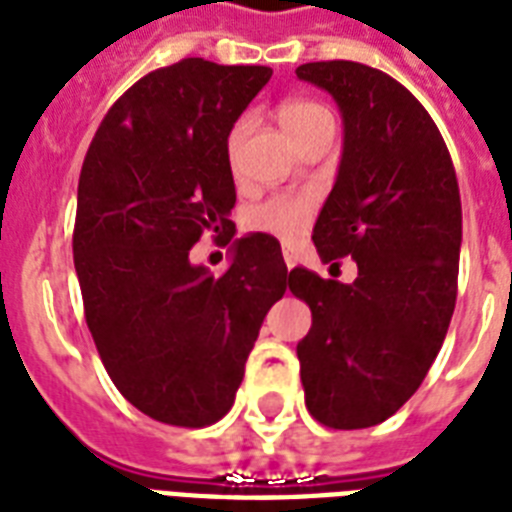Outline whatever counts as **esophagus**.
Returning <instances> with one entry per match:
<instances>
[{
  "label": "esophagus",
  "instance_id": "1",
  "mask_svg": "<svg viewBox=\"0 0 512 512\" xmlns=\"http://www.w3.org/2000/svg\"><path fill=\"white\" fill-rule=\"evenodd\" d=\"M281 255H284V263L287 268H295L297 265V249L292 244H281Z\"/></svg>",
  "mask_w": 512,
  "mask_h": 512
}]
</instances>
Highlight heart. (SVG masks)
Masks as SVG:
<instances>
[{
	"label": "heart",
	"instance_id": "heart-1",
	"mask_svg": "<svg viewBox=\"0 0 512 512\" xmlns=\"http://www.w3.org/2000/svg\"><path fill=\"white\" fill-rule=\"evenodd\" d=\"M279 122L295 146L316 130H321V127H335V119L329 114V108L308 98L284 100L279 106ZM247 130L249 119L241 116L228 132V138H225V156H228L231 167H236V162H239V151ZM313 215H316V196L311 191L276 193V196H268V199L249 209L247 228L276 236V239L292 241L311 225Z\"/></svg>",
	"mask_w": 512,
	"mask_h": 512
}]
</instances>
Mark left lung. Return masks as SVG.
Wrapping results in <instances>:
<instances>
[{
	"label": "left lung",
	"mask_w": 512,
	"mask_h": 512,
	"mask_svg": "<svg viewBox=\"0 0 512 512\" xmlns=\"http://www.w3.org/2000/svg\"><path fill=\"white\" fill-rule=\"evenodd\" d=\"M297 76L327 90L345 124L313 244L324 263L358 265L353 284L289 271L313 316L297 342L305 406L327 428H372L420 388L452 321L460 185L436 122L393 76L353 60L303 63Z\"/></svg>",
	"instance_id": "1"
}]
</instances>
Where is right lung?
Returning <instances> with one entry per match:
<instances>
[{"instance_id":"add662e5","label":"right lung","mask_w":512,"mask_h":512,"mask_svg":"<svg viewBox=\"0 0 512 512\" xmlns=\"http://www.w3.org/2000/svg\"><path fill=\"white\" fill-rule=\"evenodd\" d=\"M268 66L185 58L103 116L79 175L74 265L100 361L127 401L177 428L228 414L265 313L287 292L279 241L252 233L212 276L191 247L236 225L225 138Z\"/></svg>"}]
</instances>
